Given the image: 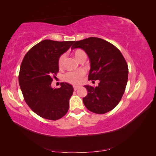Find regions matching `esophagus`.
<instances>
[{
	"mask_svg": "<svg viewBox=\"0 0 156 156\" xmlns=\"http://www.w3.org/2000/svg\"><path fill=\"white\" fill-rule=\"evenodd\" d=\"M78 89H79V87L78 86H74V91H76Z\"/></svg>",
	"mask_w": 156,
	"mask_h": 156,
	"instance_id": "1",
	"label": "esophagus"
}]
</instances>
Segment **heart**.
<instances>
[{
	"instance_id": "heart-1",
	"label": "heart",
	"mask_w": 156,
	"mask_h": 156,
	"mask_svg": "<svg viewBox=\"0 0 156 156\" xmlns=\"http://www.w3.org/2000/svg\"><path fill=\"white\" fill-rule=\"evenodd\" d=\"M85 53L84 51L81 50H76L73 52V55L74 57H75L76 59H79L81 58V57L83 55H84ZM65 59V55H62L58 59V65L59 67H61L63 65L64 61ZM85 74V72L84 70H80V71L78 72H67V74H65V76H64V79L66 82L70 83L72 84H79L82 82V77L84 76Z\"/></svg>"
}]
</instances>
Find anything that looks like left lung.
<instances>
[{"instance_id":"obj_1","label":"left lung","mask_w":156,"mask_h":156,"mask_svg":"<svg viewBox=\"0 0 156 156\" xmlns=\"http://www.w3.org/2000/svg\"><path fill=\"white\" fill-rule=\"evenodd\" d=\"M82 48L90 61L89 80H99L97 87L86 85L83 98L87 109L102 114L112 111L121 101L128 82L129 68L124 57L114 44L99 37L74 41L72 49Z\"/></svg>"}]
</instances>
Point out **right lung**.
Masks as SVG:
<instances>
[{
  "instance_id": "obj_1",
  "label": "right lung",
  "mask_w": 156,
  "mask_h": 156,
  "mask_svg": "<svg viewBox=\"0 0 156 156\" xmlns=\"http://www.w3.org/2000/svg\"><path fill=\"white\" fill-rule=\"evenodd\" d=\"M74 41L42 40L33 47L21 63L19 84L25 102L38 116L57 120L67 114L74 89L62 82L61 87H51L59 72L58 59Z\"/></svg>"
}]
</instances>
